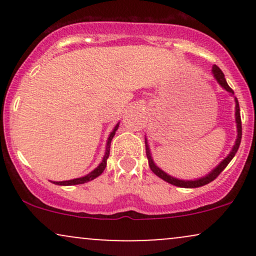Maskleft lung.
<instances>
[{"label":"left lung","mask_w":256,"mask_h":256,"mask_svg":"<svg viewBox=\"0 0 256 256\" xmlns=\"http://www.w3.org/2000/svg\"><path fill=\"white\" fill-rule=\"evenodd\" d=\"M213 74H214V77H216V80H218V83L222 85V86L224 88L226 91H228V92H231L232 95H234V90H232L231 88L228 86V84L226 83L224 73L222 72V70H220L219 67L216 66V64H214V66H213ZM234 100H236V122H237V132H238V134H237L236 143H234V148H232V150H231L230 154H228V156H226L224 160L222 161V164L216 166V168H214L213 171L210 173V174H207L204 178L196 179V180H180V179L171 177V176H168L167 173L161 171V170L158 168L156 165H155L154 161H152V158L148 143H146V158H148L149 167H150L152 171L154 172L155 174L158 176V177H160L161 179H164V180L167 182V183L176 185V186H179V188H198V186H204V185L210 183V182H213L214 179L218 177L220 173L224 171L225 167L228 166V162H230L232 158H234V154H236L237 150H238L240 144V138H242V122H240V113L238 101H237V98H234Z\"/></svg>","instance_id":"obj_1"}]
</instances>
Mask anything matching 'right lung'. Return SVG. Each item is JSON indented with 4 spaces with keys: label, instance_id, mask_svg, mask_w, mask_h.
I'll return each mask as SVG.
<instances>
[{
    "label": "right lung",
    "instance_id": "obj_1",
    "mask_svg": "<svg viewBox=\"0 0 256 256\" xmlns=\"http://www.w3.org/2000/svg\"><path fill=\"white\" fill-rule=\"evenodd\" d=\"M119 128V124H116V128H114V130L110 132V137H108V140H107V146H106V154H104V160H102V162L98 166V168L94 170L92 172H90L89 174L85 176V177H82V178H76V179H71V180H64V182H52L54 184H58V185H77V184H84L86 183V182H90L92 180V179H95L96 177H98L100 174H102V172L104 171L106 166H107V158L110 156V142L112 140H113L114 134H116V131L118 130Z\"/></svg>",
    "mask_w": 256,
    "mask_h": 256
}]
</instances>
